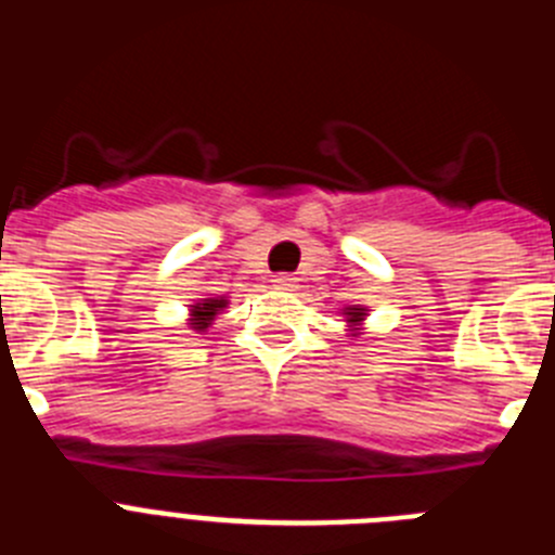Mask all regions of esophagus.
<instances>
[{
    "label": "esophagus",
    "mask_w": 555,
    "mask_h": 555,
    "mask_svg": "<svg viewBox=\"0 0 555 555\" xmlns=\"http://www.w3.org/2000/svg\"><path fill=\"white\" fill-rule=\"evenodd\" d=\"M274 288H283V292H294L297 288V278L292 274H274Z\"/></svg>",
    "instance_id": "esophagus-1"
}]
</instances>
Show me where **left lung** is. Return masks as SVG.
I'll use <instances>...</instances> for the list:
<instances>
[{
    "label": "left lung",
    "instance_id": "1",
    "mask_svg": "<svg viewBox=\"0 0 555 555\" xmlns=\"http://www.w3.org/2000/svg\"><path fill=\"white\" fill-rule=\"evenodd\" d=\"M361 320H364V308H350V311H347V322H350V325H358Z\"/></svg>",
    "mask_w": 555,
    "mask_h": 555
}]
</instances>
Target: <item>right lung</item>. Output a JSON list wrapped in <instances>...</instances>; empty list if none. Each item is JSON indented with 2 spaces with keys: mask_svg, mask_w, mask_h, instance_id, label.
<instances>
[{
  "mask_svg": "<svg viewBox=\"0 0 555 555\" xmlns=\"http://www.w3.org/2000/svg\"><path fill=\"white\" fill-rule=\"evenodd\" d=\"M224 306H228L224 297H208V300L203 302H194V306H191V327H194V331H205Z\"/></svg>",
  "mask_w": 555,
  "mask_h": 555,
  "instance_id": "obj_1",
  "label": "right lung"
}]
</instances>
